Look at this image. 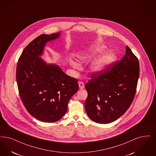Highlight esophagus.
<instances>
[{
	"mask_svg": "<svg viewBox=\"0 0 156 156\" xmlns=\"http://www.w3.org/2000/svg\"><path fill=\"white\" fill-rule=\"evenodd\" d=\"M78 84H79V87H80V89H83L85 87V85H84V83H83V82L80 81L78 82Z\"/></svg>",
	"mask_w": 156,
	"mask_h": 156,
	"instance_id": "esophagus-1",
	"label": "esophagus"
}]
</instances>
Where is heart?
Returning a JSON list of instances; mask_svg holds the SVG:
<instances>
[{
    "label": "heart",
    "mask_w": 156,
    "mask_h": 156,
    "mask_svg": "<svg viewBox=\"0 0 156 156\" xmlns=\"http://www.w3.org/2000/svg\"><path fill=\"white\" fill-rule=\"evenodd\" d=\"M106 49V46H101L93 50L85 51L78 53L76 57L78 60L81 62H85L89 61L98 53H101ZM116 59V55L112 51H108L103 53L95 60H94L90 65V69L93 73H99L108 68L114 62ZM71 65L74 68H78V65L73 61L71 62Z\"/></svg>",
    "instance_id": "heart-1"
}]
</instances>
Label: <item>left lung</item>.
I'll list each match as a JSON object with an SVG mask.
<instances>
[{
  "label": "left lung",
  "instance_id": "8db88e82",
  "mask_svg": "<svg viewBox=\"0 0 156 156\" xmlns=\"http://www.w3.org/2000/svg\"><path fill=\"white\" fill-rule=\"evenodd\" d=\"M139 76V62L126 46L122 58L104 71L92 74L85 84V108L88 117L99 124L112 122L122 116L134 99Z\"/></svg>",
  "mask_w": 156,
  "mask_h": 156
}]
</instances>
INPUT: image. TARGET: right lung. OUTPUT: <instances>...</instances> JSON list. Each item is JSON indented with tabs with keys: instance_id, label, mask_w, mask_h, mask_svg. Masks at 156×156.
Instances as JSON below:
<instances>
[{
	"instance_id": "add662e5",
	"label": "right lung",
	"mask_w": 156,
	"mask_h": 156,
	"mask_svg": "<svg viewBox=\"0 0 156 156\" xmlns=\"http://www.w3.org/2000/svg\"><path fill=\"white\" fill-rule=\"evenodd\" d=\"M60 35L58 32L36 37L25 47L17 65L16 80L21 101L31 115L45 122L62 119L69 100L79 89L76 78L39 57L46 43Z\"/></svg>"
}]
</instances>
